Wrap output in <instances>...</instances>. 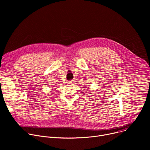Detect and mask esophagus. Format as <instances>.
<instances>
[{"label": "esophagus", "instance_id": "obj_1", "mask_svg": "<svg viewBox=\"0 0 150 150\" xmlns=\"http://www.w3.org/2000/svg\"><path fill=\"white\" fill-rule=\"evenodd\" d=\"M68 83H70V84H72V83H74V82H73V81H69V82H68Z\"/></svg>", "mask_w": 150, "mask_h": 150}]
</instances>
